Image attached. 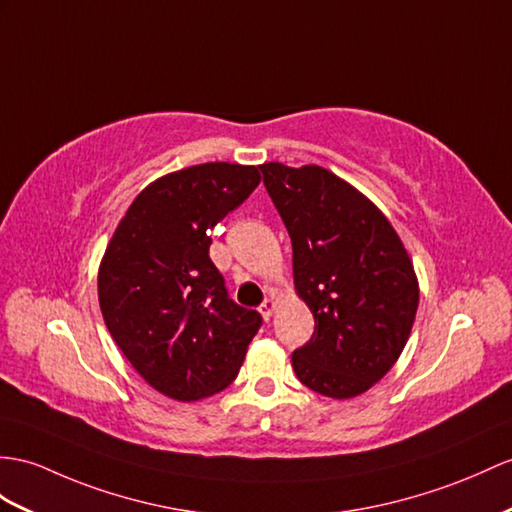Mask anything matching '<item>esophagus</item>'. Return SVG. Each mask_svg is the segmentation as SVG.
Returning <instances> with one entry per match:
<instances>
[{"label": "esophagus", "instance_id": "34e87169", "mask_svg": "<svg viewBox=\"0 0 512 512\" xmlns=\"http://www.w3.org/2000/svg\"><path fill=\"white\" fill-rule=\"evenodd\" d=\"M260 315H263L267 321L271 319V315H273V310H276V299H273V297H267L265 299V302L263 304H260Z\"/></svg>", "mask_w": 512, "mask_h": 512}]
</instances>
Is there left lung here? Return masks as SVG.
<instances>
[{
	"label": "left lung",
	"instance_id": "1",
	"mask_svg": "<svg viewBox=\"0 0 512 512\" xmlns=\"http://www.w3.org/2000/svg\"><path fill=\"white\" fill-rule=\"evenodd\" d=\"M265 189L293 245V278L315 332L293 352L308 389L334 400L365 393L400 358L419 286L400 236L354 186L317 165L265 162Z\"/></svg>",
	"mask_w": 512,
	"mask_h": 512
}]
</instances>
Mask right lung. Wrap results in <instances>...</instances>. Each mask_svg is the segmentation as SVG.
Segmentation results:
<instances>
[{
    "mask_svg": "<svg viewBox=\"0 0 512 512\" xmlns=\"http://www.w3.org/2000/svg\"><path fill=\"white\" fill-rule=\"evenodd\" d=\"M260 182L258 167L206 162L149 184L99 267V308L132 367L162 395L195 402L236 378L263 317L230 299L208 230Z\"/></svg>",
    "mask_w": 512,
    "mask_h": 512,
    "instance_id": "add662e5",
    "label": "right lung"
}]
</instances>
